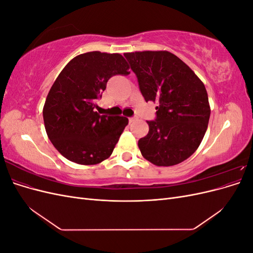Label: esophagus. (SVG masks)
Wrapping results in <instances>:
<instances>
[{
    "label": "esophagus",
    "mask_w": 253,
    "mask_h": 253,
    "mask_svg": "<svg viewBox=\"0 0 253 253\" xmlns=\"http://www.w3.org/2000/svg\"><path fill=\"white\" fill-rule=\"evenodd\" d=\"M135 120H137V117H131V118H128L129 124H132V122H134Z\"/></svg>",
    "instance_id": "obj_1"
}]
</instances>
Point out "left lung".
<instances>
[{
    "label": "left lung",
    "instance_id": "1",
    "mask_svg": "<svg viewBox=\"0 0 253 253\" xmlns=\"http://www.w3.org/2000/svg\"><path fill=\"white\" fill-rule=\"evenodd\" d=\"M145 101L158 102L156 119L138 140L142 156L153 165L182 163L200 147L208 127L210 105L195 73L167 50L126 52Z\"/></svg>",
    "mask_w": 253,
    "mask_h": 253
}]
</instances>
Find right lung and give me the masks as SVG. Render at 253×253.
<instances>
[{
	"instance_id": "1",
	"label": "right lung",
	"mask_w": 253,
	"mask_h": 253,
	"mask_svg": "<svg viewBox=\"0 0 253 253\" xmlns=\"http://www.w3.org/2000/svg\"><path fill=\"white\" fill-rule=\"evenodd\" d=\"M120 53L89 51L75 57L59 74L43 108L45 129L61 155L79 165L109 158L128 124L124 116L96 112L109 79L128 75Z\"/></svg>"
}]
</instances>
